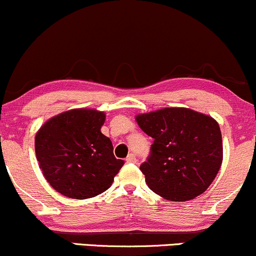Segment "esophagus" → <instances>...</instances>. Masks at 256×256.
Returning <instances> with one entry per match:
<instances>
[{
  "label": "esophagus",
  "mask_w": 256,
  "mask_h": 256,
  "mask_svg": "<svg viewBox=\"0 0 256 256\" xmlns=\"http://www.w3.org/2000/svg\"><path fill=\"white\" fill-rule=\"evenodd\" d=\"M126 162H127V163H136V157H135L134 153H130V154L126 158Z\"/></svg>",
  "instance_id": "34e87169"
}]
</instances>
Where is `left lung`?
Segmentation results:
<instances>
[{"label":"left lung","instance_id":"left-lung-1","mask_svg":"<svg viewBox=\"0 0 256 256\" xmlns=\"http://www.w3.org/2000/svg\"><path fill=\"white\" fill-rule=\"evenodd\" d=\"M136 122L154 140L140 165L152 192L171 201H186L210 187L223 160L216 120L186 108H165L136 116Z\"/></svg>","mask_w":256,"mask_h":256}]
</instances>
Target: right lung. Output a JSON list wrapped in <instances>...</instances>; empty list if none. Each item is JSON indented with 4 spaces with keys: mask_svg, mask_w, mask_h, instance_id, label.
<instances>
[{
    "mask_svg": "<svg viewBox=\"0 0 256 256\" xmlns=\"http://www.w3.org/2000/svg\"><path fill=\"white\" fill-rule=\"evenodd\" d=\"M104 112L69 110L50 118L36 135V156L46 181L72 199H88L109 189L124 162L102 134Z\"/></svg>",
    "mask_w": 256,
    "mask_h": 256,
    "instance_id": "add662e5",
    "label": "right lung"
}]
</instances>
